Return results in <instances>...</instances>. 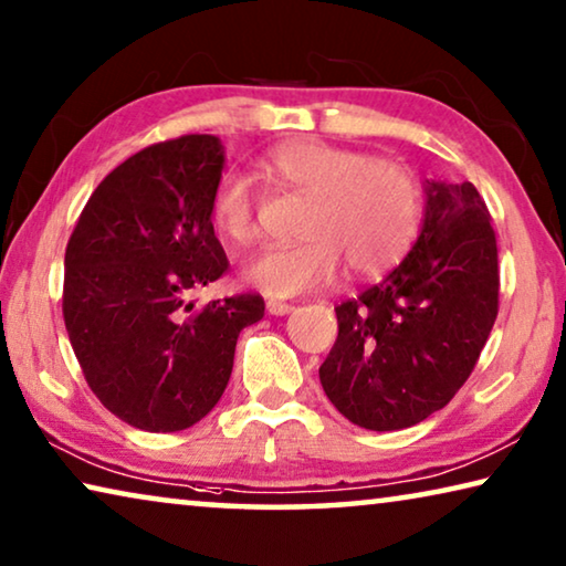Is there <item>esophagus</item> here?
I'll return each instance as SVG.
<instances>
[{
	"instance_id": "34e87169",
	"label": "esophagus",
	"mask_w": 566,
	"mask_h": 566,
	"mask_svg": "<svg viewBox=\"0 0 566 566\" xmlns=\"http://www.w3.org/2000/svg\"><path fill=\"white\" fill-rule=\"evenodd\" d=\"M266 310H269V315H286V312H292L294 307L290 305V302L269 300V302H266Z\"/></svg>"
}]
</instances>
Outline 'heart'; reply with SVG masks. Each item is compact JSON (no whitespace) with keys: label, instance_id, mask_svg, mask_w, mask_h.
<instances>
[{"label":"heart","instance_id":"obj_1","mask_svg":"<svg viewBox=\"0 0 566 566\" xmlns=\"http://www.w3.org/2000/svg\"><path fill=\"white\" fill-rule=\"evenodd\" d=\"M259 172L276 190L310 200L297 247L266 249L251 261L247 280L272 297L331 284L343 261L353 276H378L407 254L419 231L417 175L394 159L297 137L261 157ZM208 218L233 247L259 235L256 196L239 175H223L208 200Z\"/></svg>","mask_w":566,"mask_h":566}]
</instances>
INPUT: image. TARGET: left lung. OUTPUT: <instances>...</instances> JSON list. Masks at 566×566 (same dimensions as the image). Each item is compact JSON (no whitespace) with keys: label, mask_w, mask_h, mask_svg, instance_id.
<instances>
[{"label":"left lung","mask_w":566,"mask_h":566,"mask_svg":"<svg viewBox=\"0 0 566 566\" xmlns=\"http://www.w3.org/2000/svg\"><path fill=\"white\" fill-rule=\"evenodd\" d=\"M472 182H427L424 226L384 282L335 307L319 366L327 399L353 424H419L462 389L499 317V247Z\"/></svg>","instance_id":"1"}]
</instances>
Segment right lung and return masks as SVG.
I'll list each match as a JSON object with an SVG mask.
<instances>
[{"label": "right lung", "mask_w": 566, "mask_h": 566, "mask_svg": "<svg viewBox=\"0 0 566 566\" xmlns=\"http://www.w3.org/2000/svg\"><path fill=\"white\" fill-rule=\"evenodd\" d=\"M223 170L210 134L157 142L101 180L65 247L63 319L96 399L145 432H180L229 386L256 292L196 307L229 259L208 218Z\"/></svg>", "instance_id": "obj_1"}]
</instances>
